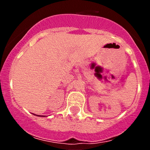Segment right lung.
<instances>
[{"label":"right lung","instance_id":"add662e5","mask_svg":"<svg viewBox=\"0 0 150 150\" xmlns=\"http://www.w3.org/2000/svg\"><path fill=\"white\" fill-rule=\"evenodd\" d=\"M37 116H43V115H37ZM43 117H44V116H43Z\"/></svg>","mask_w":150,"mask_h":150}]
</instances>
